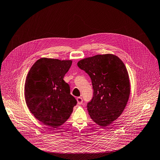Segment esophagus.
<instances>
[{
  "mask_svg": "<svg viewBox=\"0 0 160 160\" xmlns=\"http://www.w3.org/2000/svg\"><path fill=\"white\" fill-rule=\"evenodd\" d=\"M76 100H77V102H78V104H81L82 103L83 100H82V97H78Z\"/></svg>",
  "mask_w": 160,
  "mask_h": 160,
  "instance_id": "obj_1",
  "label": "esophagus"
}]
</instances>
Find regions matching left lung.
<instances>
[{"label": "left lung", "mask_w": 160, "mask_h": 160, "mask_svg": "<svg viewBox=\"0 0 160 160\" xmlns=\"http://www.w3.org/2000/svg\"><path fill=\"white\" fill-rule=\"evenodd\" d=\"M79 68L92 81L93 98L87 103V111L97 124L106 127L123 112L130 93L129 76L125 65L117 56L96 55L78 62Z\"/></svg>", "instance_id": "obj_1"}]
</instances>
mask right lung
Listing matches in <instances>:
<instances>
[{
  "label": "right lung",
  "instance_id": "add662e5",
  "mask_svg": "<svg viewBox=\"0 0 160 160\" xmlns=\"http://www.w3.org/2000/svg\"><path fill=\"white\" fill-rule=\"evenodd\" d=\"M72 64V60L40 58L26 78L24 96L29 110L51 128L64 123L77 104L70 86L63 80Z\"/></svg>",
  "mask_w": 160,
  "mask_h": 160
}]
</instances>
